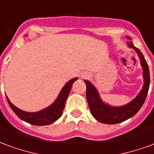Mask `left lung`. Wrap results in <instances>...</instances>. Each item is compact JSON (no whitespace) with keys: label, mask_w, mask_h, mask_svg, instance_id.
Masks as SVG:
<instances>
[{"label":"left lung","mask_w":154,"mask_h":154,"mask_svg":"<svg viewBox=\"0 0 154 154\" xmlns=\"http://www.w3.org/2000/svg\"><path fill=\"white\" fill-rule=\"evenodd\" d=\"M126 38L130 39L129 36ZM127 44L130 48H133L138 54V57L140 59V64L143 68V85L137 97L133 99L130 102L122 106H113L106 103L101 100L100 94L96 87L89 81L85 80L87 85V99L88 106L90 108L91 113L95 119L99 122L114 125L123 122L126 119L131 118L134 116L142 107L145 101L147 94L149 91V84H150V76L148 63L145 58L138 48H136L131 41L127 42Z\"/></svg>","instance_id":"left-lung-1"}]
</instances>
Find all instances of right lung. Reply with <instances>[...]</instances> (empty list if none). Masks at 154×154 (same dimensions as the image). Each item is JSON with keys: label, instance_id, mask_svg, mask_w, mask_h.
Here are the masks:
<instances>
[{"label": "right lung", "instance_id": "obj_1", "mask_svg": "<svg viewBox=\"0 0 154 154\" xmlns=\"http://www.w3.org/2000/svg\"><path fill=\"white\" fill-rule=\"evenodd\" d=\"M77 80V77H74L70 81H68L67 83L64 85V87L62 88V90L57 96V99L54 100V103L39 111L27 112L25 110H20L18 107L14 106L11 102V100H9L8 97H6L7 101L15 115L18 116L20 119H21L25 122L38 126L51 125L55 122L56 120H57L62 116L66 100H67L68 95L70 93L72 84Z\"/></svg>", "mask_w": 154, "mask_h": 154}]
</instances>
